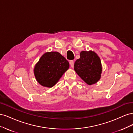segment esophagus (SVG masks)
I'll use <instances>...</instances> for the list:
<instances>
[{
	"label": "esophagus",
	"mask_w": 133,
	"mask_h": 133,
	"mask_svg": "<svg viewBox=\"0 0 133 133\" xmlns=\"http://www.w3.org/2000/svg\"><path fill=\"white\" fill-rule=\"evenodd\" d=\"M69 63H70V65L71 67L73 68L74 67V62L73 61V60H71Z\"/></svg>",
	"instance_id": "obj_1"
}]
</instances>
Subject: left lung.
<instances>
[{
  "instance_id": "left-lung-1",
  "label": "left lung",
  "mask_w": 133,
  "mask_h": 133,
  "mask_svg": "<svg viewBox=\"0 0 133 133\" xmlns=\"http://www.w3.org/2000/svg\"><path fill=\"white\" fill-rule=\"evenodd\" d=\"M80 58L74 63V70L77 74L88 85L97 83L101 77L102 63L94 51H82Z\"/></svg>"
}]
</instances>
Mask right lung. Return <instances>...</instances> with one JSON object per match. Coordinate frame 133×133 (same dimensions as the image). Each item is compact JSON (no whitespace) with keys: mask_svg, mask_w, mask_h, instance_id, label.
<instances>
[{"mask_svg":"<svg viewBox=\"0 0 133 133\" xmlns=\"http://www.w3.org/2000/svg\"><path fill=\"white\" fill-rule=\"evenodd\" d=\"M69 67V62L58 52H46L35 65L34 73L41 85L51 88L55 85Z\"/></svg>","mask_w":133,"mask_h":133,"instance_id":"right-lung-1","label":"right lung"}]
</instances>
